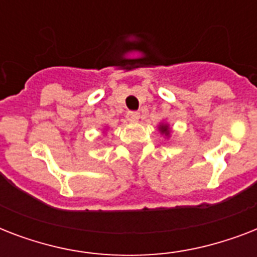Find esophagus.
<instances>
[{
  "label": "esophagus",
  "mask_w": 257,
  "mask_h": 257,
  "mask_svg": "<svg viewBox=\"0 0 257 257\" xmlns=\"http://www.w3.org/2000/svg\"><path fill=\"white\" fill-rule=\"evenodd\" d=\"M139 118H140V113L139 112L126 113V120H128L129 122H136V121H139Z\"/></svg>",
  "instance_id": "esophagus-1"
}]
</instances>
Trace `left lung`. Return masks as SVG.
<instances>
[{
  "instance_id": "left-lung-1",
  "label": "left lung",
  "mask_w": 257,
  "mask_h": 257,
  "mask_svg": "<svg viewBox=\"0 0 257 257\" xmlns=\"http://www.w3.org/2000/svg\"><path fill=\"white\" fill-rule=\"evenodd\" d=\"M159 131H160L161 135H164L165 137L171 136V128H169V124H164V122H161L159 125Z\"/></svg>"
}]
</instances>
